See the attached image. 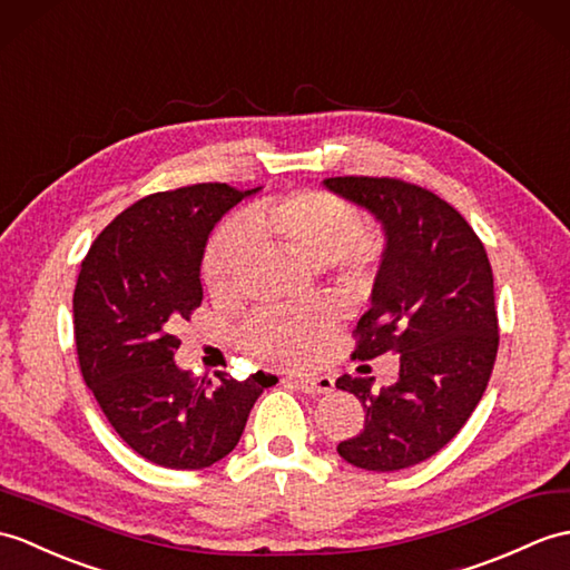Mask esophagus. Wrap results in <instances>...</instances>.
Segmentation results:
<instances>
[{
    "label": "esophagus",
    "instance_id": "1",
    "mask_svg": "<svg viewBox=\"0 0 570 570\" xmlns=\"http://www.w3.org/2000/svg\"><path fill=\"white\" fill-rule=\"evenodd\" d=\"M291 383H296L301 391L321 395V393H330L335 389V379L333 376H294L288 379Z\"/></svg>",
    "mask_w": 570,
    "mask_h": 570
}]
</instances>
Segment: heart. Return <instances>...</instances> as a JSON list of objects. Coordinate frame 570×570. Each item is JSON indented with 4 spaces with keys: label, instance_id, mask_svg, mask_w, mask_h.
Returning a JSON list of instances; mask_svg holds the SVG:
<instances>
[{
    "label": "heart",
    "instance_id": "obj_1",
    "mask_svg": "<svg viewBox=\"0 0 570 570\" xmlns=\"http://www.w3.org/2000/svg\"><path fill=\"white\" fill-rule=\"evenodd\" d=\"M255 237L274 240L308 264H333L350 286L366 282L376 257L374 237L366 233L360 210L327 191H296L245 210L243 220H228L210 235L202 274L216 298H233L243 288ZM333 315L323 306L267 308L245 323L243 347L262 362H296L321 342Z\"/></svg>",
    "mask_w": 570,
    "mask_h": 570
}]
</instances>
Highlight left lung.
<instances>
[{"instance_id":"left-lung-1","label":"left lung","mask_w":570,"mask_h":570,"mask_svg":"<svg viewBox=\"0 0 570 570\" xmlns=\"http://www.w3.org/2000/svg\"><path fill=\"white\" fill-rule=\"evenodd\" d=\"M323 187L366 208L386 235L354 360H401L399 381L379 393L374 379H337L366 413L337 454L364 471H401L452 442L483 399L500 340L493 269L464 216L428 189L389 177Z\"/></svg>"}]
</instances>
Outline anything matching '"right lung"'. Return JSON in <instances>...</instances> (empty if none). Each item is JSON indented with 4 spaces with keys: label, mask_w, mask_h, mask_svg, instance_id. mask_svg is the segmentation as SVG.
<instances>
[{
    "label": "right lung",
    "mask_w": 570,
    "mask_h": 570,
    "mask_svg": "<svg viewBox=\"0 0 570 570\" xmlns=\"http://www.w3.org/2000/svg\"><path fill=\"white\" fill-rule=\"evenodd\" d=\"M257 189L194 184L140 198L91 243L72 313L79 368L118 436L157 466L194 471L240 442L262 374L196 381L171 335L202 306V259L214 225Z\"/></svg>",
    "instance_id": "add662e5"
}]
</instances>
